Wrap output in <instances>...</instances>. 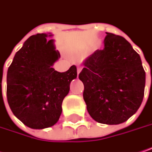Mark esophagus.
<instances>
[{
	"mask_svg": "<svg viewBox=\"0 0 152 152\" xmlns=\"http://www.w3.org/2000/svg\"><path fill=\"white\" fill-rule=\"evenodd\" d=\"M80 72H81V68H77V75H79Z\"/></svg>",
	"mask_w": 152,
	"mask_h": 152,
	"instance_id": "obj_1",
	"label": "esophagus"
}]
</instances>
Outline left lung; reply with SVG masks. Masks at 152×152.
Masks as SVG:
<instances>
[{"instance_id":"1","label":"left lung","mask_w":152,"mask_h":152,"mask_svg":"<svg viewBox=\"0 0 152 152\" xmlns=\"http://www.w3.org/2000/svg\"><path fill=\"white\" fill-rule=\"evenodd\" d=\"M106 33L104 49L96 50L83 61L79 79L84 85L83 99L89 115L99 123L118 125L139 108L145 71L128 41Z\"/></svg>"}]
</instances>
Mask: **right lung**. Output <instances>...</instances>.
Wrapping results in <instances>:
<instances>
[{"instance_id": "right-lung-1", "label": "right lung", "mask_w": 152, "mask_h": 152, "mask_svg": "<svg viewBox=\"0 0 152 152\" xmlns=\"http://www.w3.org/2000/svg\"><path fill=\"white\" fill-rule=\"evenodd\" d=\"M47 36L38 33L28 38L16 52L7 75L8 105L14 115L32 129L47 128L58 122L70 82L77 76L75 65L65 72L52 68L60 53Z\"/></svg>"}]
</instances>
